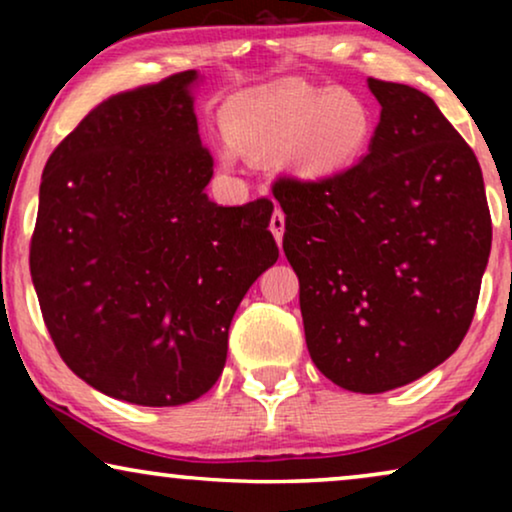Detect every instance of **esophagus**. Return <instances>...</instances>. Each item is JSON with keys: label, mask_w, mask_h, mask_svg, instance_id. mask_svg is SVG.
I'll list each match as a JSON object with an SVG mask.
<instances>
[{"label": "esophagus", "mask_w": 512, "mask_h": 512, "mask_svg": "<svg viewBox=\"0 0 512 512\" xmlns=\"http://www.w3.org/2000/svg\"><path fill=\"white\" fill-rule=\"evenodd\" d=\"M270 233L275 235V240L282 244V237H284V212L282 209H275L270 216Z\"/></svg>", "instance_id": "34e87169"}]
</instances>
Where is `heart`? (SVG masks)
<instances>
[{
    "instance_id": "1",
    "label": "heart",
    "mask_w": 512,
    "mask_h": 512,
    "mask_svg": "<svg viewBox=\"0 0 512 512\" xmlns=\"http://www.w3.org/2000/svg\"><path fill=\"white\" fill-rule=\"evenodd\" d=\"M223 125L237 149L256 158L286 153L305 179H331L366 156L375 139V111L347 90H314L303 83L240 95L228 102ZM223 158H233L226 146Z\"/></svg>"
}]
</instances>
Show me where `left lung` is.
Instances as JSON below:
<instances>
[{
  "mask_svg": "<svg viewBox=\"0 0 512 512\" xmlns=\"http://www.w3.org/2000/svg\"><path fill=\"white\" fill-rule=\"evenodd\" d=\"M382 104L368 156L331 179L279 177L284 254L305 342L356 394L415 382L471 326L492 249L478 158L422 90L368 79Z\"/></svg>",
  "mask_w": 512,
  "mask_h": 512,
  "instance_id": "8db88e82",
  "label": "left lung"
}]
</instances>
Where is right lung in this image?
Wrapping results in <instances>:
<instances>
[{
    "label": "right lung",
    "instance_id": "obj_1",
    "mask_svg": "<svg viewBox=\"0 0 512 512\" xmlns=\"http://www.w3.org/2000/svg\"><path fill=\"white\" fill-rule=\"evenodd\" d=\"M195 69L111 95L48 158L30 272L62 361L102 394L167 408L219 380L233 314L277 261L272 202L207 198Z\"/></svg>",
    "mask_w": 512,
    "mask_h": 512
}]
</instances>
